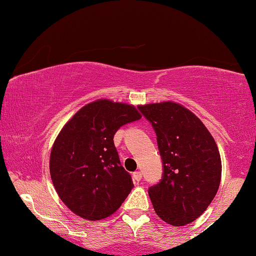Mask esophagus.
I'll use <instances>...</instances> for the list:
<instances>
[{
  "mask_svg": "<svg viewBox=\"0 0 256 256\" xmlns=\"http://www.w3.org/2000/svg\"><path fill=\"white\" fill-rule=\"evenodd\" d=\"M132 178H134L135 182H140L142 180V174L140 172V171H135V172L132 174Z\"/></svg>",
  "mask_w": 256,
  "mask_h": 256,
  "instance_id": "esophagus-1",
  "label": "esophagus"
}]
</instances>
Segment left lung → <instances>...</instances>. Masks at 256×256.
<instances>
[{
    "label": "left lung",
    "instance_id": "left-lung-1",
    "mask_svg": "<svg viewBox=\"0 0 256 256\" xmlns=\"http://www.w3.org/2000/svg\"><path fill=\"white\" fill-rule=\"evenodd\" d=\"M157 136L163 174L149 188L157 216L172 226H184L211 204L222 178V160L214 138L196 115L166 101L138 106Z\"/></svg>",
    "mask_w": 256,
    "mask_h": 256
}]
</instances>
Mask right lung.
Returning a JSON list of instances; mask_svg holds the SVG:
<instances>
[{
  "instance_id": "right-lung-1",
  "label": "right lung",
  "mask_w": 256,
  "mask_h": 256,
  "mask_svg": "<svg viewBox=\"0 0 256 256\" xmlns=\"http://www.w3.org/2000/svg\"><path fill=\"white\" fill-rule=\"evenodd\" d=\"M140 118L134 106L98 100L76 112L59 132L51 150V180L76 216L107 218L130 194L132 176L121 166L113 138L120 127Z\"/></svg>"
}]
</instances>
